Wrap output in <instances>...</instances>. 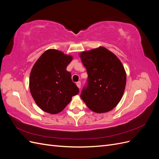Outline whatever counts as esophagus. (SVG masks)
<instances>
[{
    "label": "esophagus",
    "mask_w": 159,
    "mask_h": 159,
    "mask_svg": "<svg viewBox=\"0 0 159 159\" xmlns=\"http://www.w3.org/2000/svg\"><path fill=\"white\" fill-rule=\"evenodd\" d=\"M76 85H77V86H78V88H81V82H80V81H78V82L76 83Z\"/></svg>",
    "instance_id": "obj_1"
}]
</instances>
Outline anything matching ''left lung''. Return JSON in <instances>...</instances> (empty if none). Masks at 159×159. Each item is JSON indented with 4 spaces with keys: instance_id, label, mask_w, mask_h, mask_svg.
Returning <instances> with one entry per match:
<instances>
[{
    "instance_id": "left-lung-1",
    "label": "left lung",
    "mask_w": 159,
    "mask_h": 159,
    "mask_svg": "<svg viewBox=\"0 0 159 159\" xmlns=\"http://www.w3.org/2000/svg\"><path fill=\"white\" fill-rule=\"evenodd\" d=\"M88 79L80 97L94 112L105 113L119 103L126 85V73L121 61L104 47L80 54Z\"/></svg>"
}]
</instances>
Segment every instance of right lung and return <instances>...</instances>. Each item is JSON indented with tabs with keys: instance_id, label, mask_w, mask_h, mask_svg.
<instances>
[{
	"instance_id": "right-lung-1",
	"label": "right lung",
	"mask_w": 159,
	"mask_h": 159,
	"mask_svg": "<svg viewBox=\"0 0 159 159\" xmlns=\"http://www.w3.org/2000/svg\"><path fill=\"white\" fill-rule=\"evenodd\" d=\"M72 60L70 55L51 49L46 50L36 61L30 75V90L36 103L51 114L61 111L79 89L66 70Z\"/></svg>"
}]
</instances>
